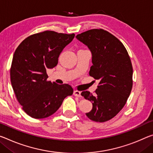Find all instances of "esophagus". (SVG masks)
Segmentation results:
<instances>
[{
    "mask_svg": "<svg viewBox=\"0 0 153 153\" xmlns=\"http://www.w3.org/2000/svg\"><path fill=\"white\" fill-rule=\"evenodd\" d=\"M74 95L79 97H81V92L79 91H74Z\"/></svg>",
    "mask_w": 153,
    "mask_h": 153,
    "instance_id": "1",
    "label": "esophagus"
}]
</instances>
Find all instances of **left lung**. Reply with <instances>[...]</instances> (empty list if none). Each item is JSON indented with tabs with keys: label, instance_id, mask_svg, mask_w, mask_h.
I'll list each match as a JSON object with an SVG mask.
<instances>
[{
	"label": "left lung",
	"instance_id": "1",
	"mask_svg": "<svg viewBox=\"0 0 153 153\" xmlns=\"http://www.w3.org/2000/svg\"><path fill=\"white\" fill-rule=\"evenodd\" d=\"M76 38L91 51L93 65L89 75L99 80L94 94L89 91L81 93L93 103V109L86 115L95 122H106L122 110L130 95L133 86L130 56L120 40L103 29H91Z\"/></svg>",
	"mask_w": 153,
	"mask_h": 153
}]
</instances>
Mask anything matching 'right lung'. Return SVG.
<instances>
[{
    "label": "right lung",
    "instance_id": "1",
    "mask_svg": "<svg viewBox=\"0 0 153 153\" xmlns=\"http://www.w3.org/2000/svg\"><path fill=\"white\" fill-rule=\"evenodd\" d=\"M75 34L45 30L28 36L14 52L10 69L11 85L17 100L28 116L45 118L58 110L74 89L48 81L47 69L56 67L59 55Z\"/></svg>",
    "mask_w": 153,
    "mask_h": 153
}]
</instances>
